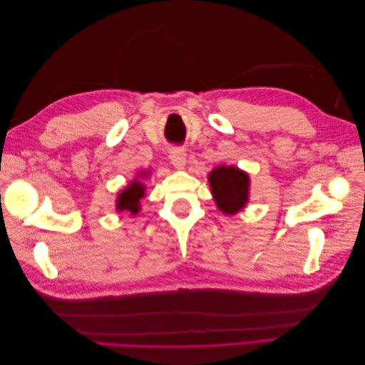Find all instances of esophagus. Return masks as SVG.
Segmentation results:
<instances>
[{"instance_id": "34e87169", "label": "esophagus", "mask_w": 365, "mask_h": 365, "mask_svg": "<svg viewBox=\"0 0 365 365\" xmlns=\"http://www.w3.org/2000/svg\"><path fill=\"white\" fill-rule=\"evenodd\" d=\"M170 163L176 169H184L187 164V155L182 149H172L170 150Z\"/></svg>"}]
</instances>
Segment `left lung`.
I'll list each match as a JSON object with an SVG mask.
<instances>
[{"label": "left lung", "instance_id": "1", "mask_svg": "<svg viewBox=\"0 0 365 365\" xmlns=\"http://www.w3.org/2000/svg\"><path fill=\"white\" fill-rule=\"evenodd\" d=\"M208 184L219 212L235 216L250 202V175L237 165L220 164L208 173Z\"/></svg>", "mask_w": 365, "mask_h": 365}]
</instances>
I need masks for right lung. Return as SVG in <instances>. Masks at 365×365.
<instances>
[{
    "label": "right lung",
    "mask_w": 365,
    "mask_h": 365,
    "mask_svg": "<svg viewBox=\"0 0 365 365\" xmlns=\"http://www.w3.org/2000/svg\"><path fill=\"white\" fill-rule=\"evenodd\" d=\"M150 176V170L145 169L140 170L135 178L129 181L123 190H120L115 196V212L117 213H129V216H135L141 210V200L146 196V185L145 181Z\"/></svg>",
    "instance_id": "add662e5"
}]
</instances>
